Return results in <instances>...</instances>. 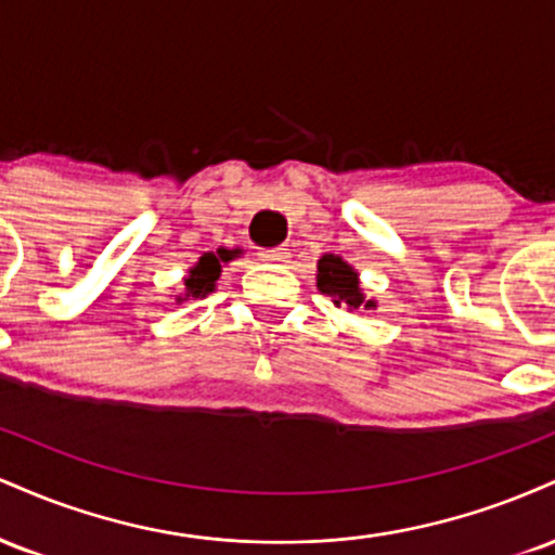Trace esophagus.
Masks as SVG:
<instances>
[{
  "mask_svg": "<svg viewBox=\"0 0 555 555\" xmlns=\"http://www.w3.org/2000/svg\"><path fill=\"white\" fill-rule=\"evenodd\" d=\"M260 258H263L266 263H286L289 250H286V247H266V250H260Z\"/></svg>",
  "mask_w": 555,
  "mask_h": 555,
  "instance_id": "1",
  "label": "esophagus"
}]
</instances>
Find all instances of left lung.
I'll return each mask as SVG.
<instances>
[{
  "mask_svg": "<svg viewBox=\"0 0 555 555\" xmlns=\"http://www.w3.org/2000/svg\"><path fill=\"white\" fill-rule=\"evenodd\" d=\"M315 284L323 295L331 297V302L336 308L347 310H375L378 308V299H367L365 292H362L360 273L352 263H347L341 256H334V253H326L318 260V273Z\"/></svg>",
  "mask_w": 555,
  "mask_h": 555,
  "instance_id": "8db88e82",
  "label": "left lung"
}]
</instances>
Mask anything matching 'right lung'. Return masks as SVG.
Returning a JSON list of instances; mask_svg holds the SVG:
<instances>
[{
  "instance_id": "right-lung-1",
  "label": "right lung",
  "mask_w": 555,
  "mask_h": 555,
  "mask_svg": "<svg viewBox=\"0 0 555 555\" xmlns=\"http://www.w3.org/2000/svg\"><path fill=\"white\" fill-rule=\"evenodd\" d=\"M242 250L234 247V250H227V247H219L216 253H203L201 258L195 260V266H190L188 273L182 279V292L175 295L177 302H188V299H203L211 292H216V284H219L221 269L227 263H232L234 258H240Z\"/></svg>"
}]
</instances>
